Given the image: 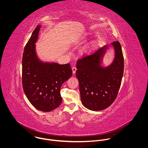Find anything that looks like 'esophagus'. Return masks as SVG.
Listing matches in <instances>:
<instances>
[{"mask_svg": "<svg viewBox=\"0 0 148 148\" xmlns=\"http://www.w3.org/2000/svg\"><path fill=\"white\" fill-rule=\"evenodd\" d=\"M72 69L73 73V74H75V73H76V70H77V68H76V67H75V66H73V67H72Z\"/></svg>", "mask_w": 148, "mask_h": 148, "instance_id": "obj_1", "label": "esophagus"}]
</instances>
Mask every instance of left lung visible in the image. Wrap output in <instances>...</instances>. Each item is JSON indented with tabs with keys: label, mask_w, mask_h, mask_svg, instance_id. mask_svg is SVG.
I'll list each match as a JSON object with an SVG mask.
<instances>
[{
	"label": "left lung",
	"mask_w": 148,
	"mask_h": 148,
	"mask_svg": "<svg viewBox=\"0 0 148 148\" xmlns=\"http://www.w3.org/2000/svg\"><path fill=\"white\" fill-rule=\"evenodd\" d=\"M111 44L115 50V58L109 66H101L108 46L83 56L76 63V75L82 102L92 110H102L110 106L116 99L121 84L124 62L121 44L119 42Z\"/></svg>",
	"instance_id": "obj_1"
}]
</instances>
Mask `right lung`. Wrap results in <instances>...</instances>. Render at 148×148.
Wrapping results in <instances>:
<instances>
[{
    "mask_svg": "<svg viewBox=\"0 0 148 148\" xmlns=\"http://www.w3.org/2000/svg\"><path fill=\"white\" fill-rule=\"evenodd\" d=\"M41 25H38L26 44L22 59V85L31 104L42 112H49L62 102L60 88L72 75L70 64L43 63L35 52Z\"/></svg>",
    "mask_w": 148,
    "mask_h": 148,
    "instance_id": "obj_1",
    "label": "right lung"
}]
</instances>
